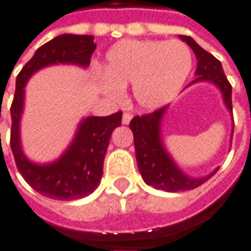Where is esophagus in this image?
<instances>
[{"label": "esophagus", "instance_id": "esophagus-1", "mask_svg": "<svg viewBox=\"0 0 251 251\" xmlns=\"http://www.w3.org/2000/svg\"><path fill=\"white\" fill-rule=\"evenodd\" d=\"M130 119H132V114L125 112V114L122 115V124H124V125H127V124L130 122Z\"/></svg>", "mask_w": 251, "mask_h": 251}]
</instances>
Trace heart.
<instances>
[{
    "instance_id": "heart-1",
    "label": "heart",
    "mask_w": 251,
    "mask_h": 251,
    "mask_svg": "<svg viewBox=\"0 0 251 251\" xmlns=\"http://www.w3.org/2000/svg\"><path fill=\"white\" fill-rule=\"evenodd\" d=\"M192 66V51L180 40H125L108 51L100 89L118 100L124 87L132 86L140 108H160L180 91Z\"/></svg>"
}]
</instances>
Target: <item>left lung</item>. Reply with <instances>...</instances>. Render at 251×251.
<instances>
[{
	"instance_id": "8db88e82",
	"label": "left lung",
	"mask_w": 251,
	"mask_h": 251,
	"mask_svg": "<svg viewBox=\"0 0 251 251\" xmlns=\"http://www.w3.org/2000/svg\"><path fill=\"white\" fill-rule=\"evenodd\" d=\"M180 40L189 44L193 50L197 59V69L193 83L210 82L214 83L222 93L224 102L226 108L232 112V86L228 82L221 62L215 56L200 47L195 40L189 36H179ZM167 111V107L154 111L151 114H146L142 117H134L129 127L133 132L134 151L137 167L142 174L143 180L147 185L165 192H183L196 189L218 171L215 169L210 175L203 177H190L185 175L180 168L171 158L161 137V119ZM233 134V130H232Z\"/></svg>"
}]
</instances>
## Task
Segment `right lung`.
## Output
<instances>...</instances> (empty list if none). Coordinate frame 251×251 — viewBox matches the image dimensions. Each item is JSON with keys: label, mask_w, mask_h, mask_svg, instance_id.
Masks as SVG:
<instances>
[{"label": "right lung", "mask_w": 251, "mask_h": 251, "mask_svg": "<svg viewBox=\"0 0 251 251\" xmlns=\"http://www.w3.org/2000/svg\"><path fill=\"white\" fill-rule=\"evenodd\" d=\"M93 36L61 34L34 52L16 76V90L11 105V149L23 179L40 195L55 200H76L93 193L102 176V164L114 129L121 126L122 112L108 117H87L80 122L74 142L51 164H34L26 158L21 146L19 124L25 102V86L41 68L74 64L87 68L96 50Z\"/></svg>", "instance_id": "add662e5"}]
</instances>
